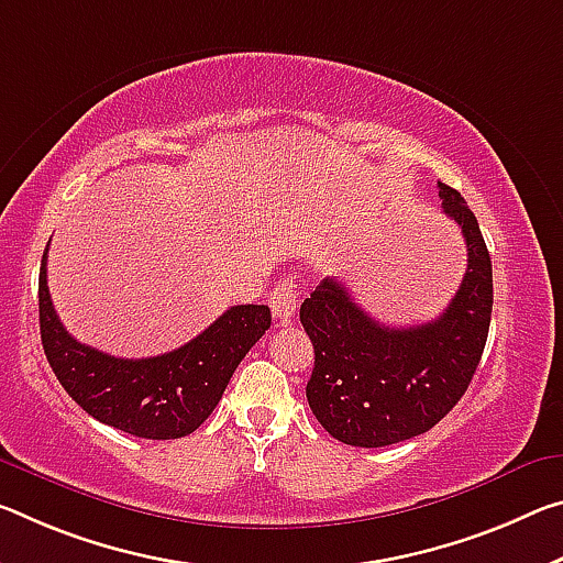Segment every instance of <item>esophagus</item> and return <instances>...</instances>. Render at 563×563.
Returning a JSON list of instances; mask_svg holds the SVG:
<instances>
[{"instance_id":"obj_1","label":"esophagus","mask_w":563,"mask_h":563,"mask_svg":"<svg viewBox=\"0 0 563 563\" xmlns=\"http://www.w3.org/2000/svg\"><path fill=\"white\" fill-rule=\"evenodd\" d=\"M271 308H273V316L278 318L280 323H290L298 308V292L292 278H283L278 285H275L271 292Z\"/></svg>"}]
</instances>
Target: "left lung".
Wrapping results in <instances>:
<instances>
[{
	"instance_id": "8db88e82",
	"label": "left lung",
	"mask_w": 563,
	"mask_h": 563,
	"mask_svg": "<svg viewBox=\"0 0 563 563\" xmlns=\"http://www.w3.org/2000/svg\"><path fill=\"white\" fill-rule=\"evenodd\" d=\"M439 198L468 253L459 292L439 318L383 325L333 278L300 306V323L316 347L306 386L310 410L347 445L380 449L431 431L466 394L484 353L494 308L490 255L461 192L439 183Z\"/></svg>"
}]
</instances>
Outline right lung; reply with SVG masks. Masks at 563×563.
Returning a JSON list of instances; mask_svg holds the SVG:
<instances>
[{
    "label": "right lung",
    "instance_id": "add662e5",
    "mask_svg": "<svg viewBox=\"0 0 563 563\" xmlns=\"http://www.w3.org/2000/svg\"><path fill=\"white\" fill-rule=\"evenodd\" d=\"M271 328L267 306H233L198 338L153 358H114L59 323L40 267V333L62 388L89 416L137 439H183L216 410L240 361Z\"/></svg>",
    "mask_w": 563,
    "mask_h": 563
}]
</instances>
